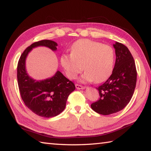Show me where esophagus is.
Masks as SVG:
<instances>
[{
  "mask_svg": "<svg viewBox=\"0 0 151 151\" xmlns=\"http://www.w3.org/2000/svg\"><path fill=\"white\" fill-rule=\"evenodd\" d=\"M75 86H76V89H78V90H81V89H85V86H82V85H78V84H76Z\"/></svg>",
  "mask_w": 151,
  "mask_h": 151,
  "instance_id": "obj_1",
  "label": "esophagus"
}]
</instances>
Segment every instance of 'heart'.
Returning <instances> with one entry per match:
<instances>
[{
    "label": "heart",
    "instance_id": "1",
    "mask_svg": "<svg viewBox=\"0 0 151 151\" xmlns=\"http://www.w3.org/2000/svg\"><path fill=\"white\" fill-rule=\"evenodd\" d=\"M115 53L111 46L89 39H80L73 44L70 53H63L60 64L66 76L75 79L83 70L82 82L106 81L112 72Z\"/></svg>",
    "mask_w": 151,
    "mask_h": 151
}]
</instances>
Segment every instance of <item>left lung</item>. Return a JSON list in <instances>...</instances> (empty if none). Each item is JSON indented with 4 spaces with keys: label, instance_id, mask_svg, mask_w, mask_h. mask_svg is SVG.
<instances>
[{
    "label": "left lung",
    "instance_id": "obj_1",
    "mask_svg": "<svg viewBox=\"0 0 151 151\" xmlns=\"http://www.w3.org/2000/svg\"><path fill=\"white\" fill-rule=\"evenodd\" d=\"M116 62L112 75L99 86L100 98L92 103L93 111L109 115L123 109L133 95L137 83V70L134 58L126 46L116 42Z\"/></svg>",
    "mask_w": 151,
    "mask_h": 151
}]
</instances>
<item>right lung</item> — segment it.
I'll return each mask as SVG.
<instances>
[{
    "instance_id": "add662e5",
    "label": "right lung",
    "mask_w": 151,
    "mask_h": 151,
    "mask_svg": "<svg viewBox=\"0 0 151 151\" xmlns=\"http://www.w3.org/2000/svg\"><path fill=\"white\" fill-rule=\"evenodd\" d=\"M57 46V42L50 40L34 42L24 50L18 63V85L22 101L30 111L45 118L57 116L65 110L68 96L75 91V85L59 70L50 78L35 80L27 72L26 58L35 47H46L56 51Z\"/></svg>"
}]
</instances>
